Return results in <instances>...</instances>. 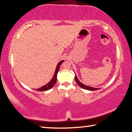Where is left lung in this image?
Wrapping results in <instances>:
<instances>
[{"instance_id":"obj_1","label":"left lung","mask_w":132,"mask_h":132,"mask_svg":"<svg viewBox=\"0 0 132 132\" xmlns=\"http://www.w3.org/2000/svg\"><path fill=\"white\" fill-rule=\"evenodd\" d=\"M75 81H76V82H77V84L79 85V87H80L82 88L85 89V90H90V91H95V90H98V89H99L98 88L86 86V85L82 84V82H81L79 81V80L78 79V78H77V77L76 76V75H75Z\"/></svg>"}]
</instances>
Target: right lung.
<instances>
[{"mask_svg":"<svg viewBox=\"0 0 132 132\" xmlns=\"http://www.w3.org/2000/svg\"><path fill=\"white\" fill-rule=\"evenodd\" d=\"M63 61H61V62H59V63H57L56 68V70L55 71L54 75L52 77V79L51 80V81L48 82V83L46 84L45 86L41 87V88H39L38 89H36L37 91H46V90H50L51 88H52L53 86H55V84L56 82V80H57V75L58 71H59V68H60V66L61 65L62 63L63 62Z\"/></svg>","mask_w":132,"mask_h":132,"instance_id":"obj_1","label":"right lung"}]
</instances>
